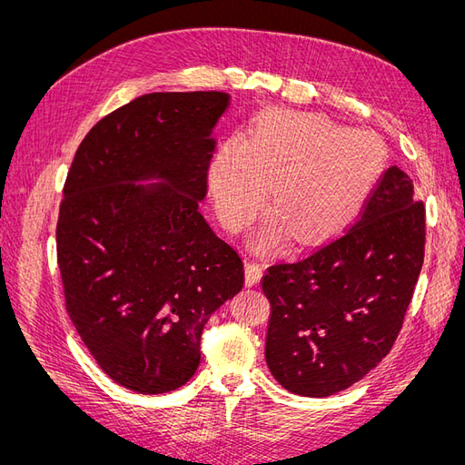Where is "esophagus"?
Returning <instances> with one entry per match:
<instances>
[{"mask_svg": "<svg viewBox=\"0 0 465 465\" xmlns=\"http://www.w3.org/2000/svg\"><path fill=\"white\" fill-rule=\"evenodd\" d=\"M246 287H254L260 283V279L263 275V265L254 263V262H246Z\"/></svg>", "mask_w": 465, "mask_h": 465, "instance_id": "obj_1", "label": "esophagus"}]
</instances>
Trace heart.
<instances>
[{
    "label": "heart",
    "instance_id": "b5f03b06",
    "mask_svg": "<svg viewBox=\"0 0 465 465\" xmlns=\"http://www.w3.org/2000/svg\"><path fill=\"white\" fill-rule=\"evenodd\" d=\"M386 168V147L371 132L326 116L270 110L246 142L231 139L211 161L209 188L219 219L241 231L258 215L270 189L273 215L256 236L277 248L328 241L357 217Z\"/></svg>",
    "mask_w": 465,
    "mask_h": 465
}]
</instances>
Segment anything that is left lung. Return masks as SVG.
Wrapping results in <instances>:
<instances>
[{"label":"left lung","mask_w":465,"mask_h":465,"mask_svg":"<svg viewBox=\"0 0 465 465\" xmlns=\"http://www.w3.org/2000/svg\"><path fill=\"white\" fill-rule=\"evenodd\" d=\"M425 258V205L390 166L359 219L311 256L272 265L265 362L285 390L328 398L367 376L401 330Z\"/></svg>","instance_id":"8db88e82"}]
</instances>
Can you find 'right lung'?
Here are the masks:
<instances>
[{
	"label": "right lung",
	"mask_w": 465,
	"mask_h": 465,
	"mask_svg": "<svg viewBox=\"0 0 465 465\" xmlns=\"http://www.w3.org/2000/svg\"><path fill=\"white\" fill-rule=\"evenodd\" d=\"M229 101L137 96L93 125L65 178L55 227L65 311L98 367L137 393L188 382L207 320L244 285L238 252L200 213Z\"/></svg>",
	"instance_id": "obj_1"
}]
</instances>
